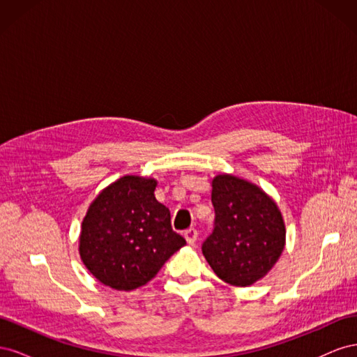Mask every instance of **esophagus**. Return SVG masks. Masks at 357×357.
Instances as JSON below:
<instances>
[{
    "mask_svg": "<svg viewBox=\"0 0 357 357\" xmlns=\"http://www.w3.org/2000/svg\"><path fill=\"white\" fill-rule=\"evenodd\" d=\"M185 238L189 244H195L197 238H198V231L195 228H189L185 231Z\"/></svg>",
    "mask_w": 357,
    "mask_h": 357,
    "instance_id": "esophagus-1",
    "label": "esophagus"
}]
</instances>
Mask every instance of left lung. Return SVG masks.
Listing matches in <instances>:
<instances>
[{
    "mask_svg": "<svg viewBox=\"0 0 357 357\" xmlns=\"http://www.w3.org/2000/svg\"><path fill=\"white\" fill-rule=\"evenodd\" d=\"M214 228L202 255L220 280L245 287L265 277L286 244L283 215L253 183L229 174L211 181Z\"/></svg>",
    "mask_w": 357,
    "mask_h": 357,
    "instance_id": "left-lung-1",
    "label": "left lung"
}]
</instances>
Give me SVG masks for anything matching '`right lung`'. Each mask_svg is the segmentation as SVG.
Wrapping results in <instances>:
<instances>
[{
	"label": "right lung",
	"mask_w": 357,
	"mask_h": 357,
	"mask_svg": "<svg viewBox=\"0 0 357 357\" xmlns=\"http://www.w3.org/2000/svg\"><path fill=\"white\" fill-rule=\"evenodd\" d=\"M156 180L125 176L107 186L82 222L79 252L91 274L116 290L149 283L186 244L155 198Z\"/></svg>",
	"instance_id": "right-lung-1"
}]
</instances>
